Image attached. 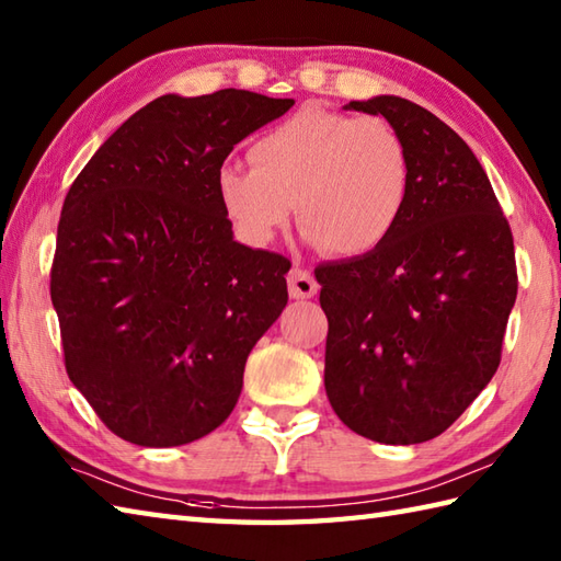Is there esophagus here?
<instances>
[{
    "instance_id": "esophagus-1",
    "label": "esophagus",
    "mask_w": 561,
    "mask_h": 561,
    "mask_svg": "<svg viewBox=\"0 0 561 561\" xmlns=\"http://www.w3.org/2000/svg\"><path fill=\"white\" fill-rule=\"evenodd\" d=\"M289 284V294L294 299H311V296L318 294V282L316 277L308 270L301 267H294L287 277Z\"/></svg>"
}]
</instances>
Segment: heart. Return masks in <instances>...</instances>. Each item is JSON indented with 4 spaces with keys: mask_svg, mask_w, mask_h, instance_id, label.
Instances as JSON below:
<instances>
[{
    "mask_svg": "<svg viewBox=\"0 0 561 561\" xmlns=\"http://www.w3.org/2000/svg\"><path fill=\"white\" fill-rule=\"evenodd\" d=\"M248 157L253 169L217 171V197L253 248L287 229L299 202L308 243L362 257L396 233L410 207L412 153L380 117L304 108L257 137Z\"/></svg>",
    "mask_w": 561,
    "mask_h": 561,
    "instance_id": "obj_1",
    "label": "heart"
}]
</instances>
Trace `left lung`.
Returning <instances> with one entry per match:
<instances>
[{
  "label": "left lung",
  "mask_w": 561,
  "mask_h": 561,
  "mask_svg": "<svg viewBox=\"0 0 561 561\" xmlns=\"http://www.w3.org/2000/svg\"><path fill=\"white\" fill-rule=\"evenodd\" d=\"M383 115L412 153V197L388 241L316 270L328 316L325 392L352 432L410 446L444 434L502 362L516 304L514 236L478 157L400 96L350 101Z\"/></svg>",
  "instance_id": "8db88e82"
}]
</instances>
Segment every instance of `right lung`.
Returning a JSON list of instances; mask_svg holds the SVG:
<instances>
[{
  "label": "right lung",
  "instance_id": "1",
  "mask_svg": "<svg viewBox=\"0 0 561 561\" xmlns=\"http://www.w3.org/2000/svg\"><path fill=\"white\" fill-rule=\"evenodd\" d=\"M294 99L221 89L151 101L103 141L57 224L50 299L69 380L129 444L171 448L236 408L291 262L233 241L217 171Z\"/></svg>",
  "mask_w": 561,
  "mask_h": 561
}]
</instances>
